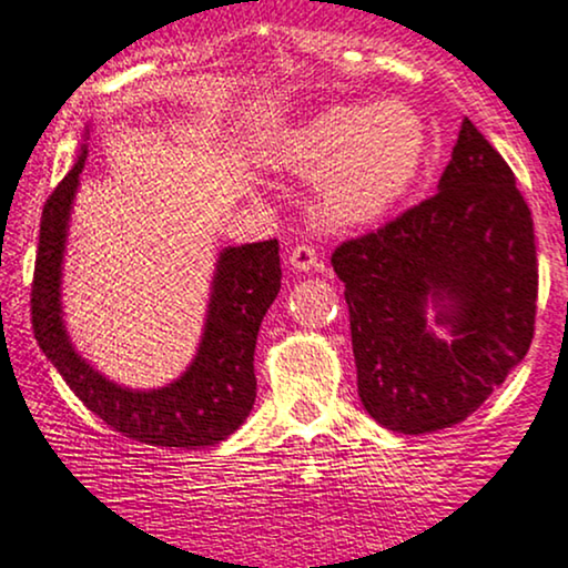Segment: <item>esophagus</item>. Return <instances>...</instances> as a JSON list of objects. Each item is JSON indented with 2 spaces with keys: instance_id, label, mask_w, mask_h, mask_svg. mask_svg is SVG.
<instances>
[{
  "instance_id": "obj_1",
  "label": "esophagus",
  "mask_w": 568,
  "mask_h": 568,
  "mask_svg": "<svg viewBox=\"0 0 568 568\" xmlns=\"http://www.w3.org/2000/svg\"><path fill=\"white\" fill-rule=\"evenodd\" d=\"M290 265H292V271L308 273V271H316L318 265H322V260H318L316 246H311V244H297L295 250L290 252Z\"/></svg>"
}]
</instances>
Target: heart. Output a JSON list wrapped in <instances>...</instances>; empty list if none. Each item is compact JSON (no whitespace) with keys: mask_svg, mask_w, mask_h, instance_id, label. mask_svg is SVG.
Segmentation results:
<instances>
[{"mask_svg":"<svg viewBox=\"0 0 568 568\" xmlns=\"http://www.w3.org/2000/svg\"><path fill=\"white\" fill-rule=\"evenodd\" d=\"M428 153V130L404 103H337L286 130L276 164L322 180L318 212L337 229H366L388 217L412 191Z\"/></svg>","mask_w":568,"mask_h":568,"instance_id":"1","label":"heart"}]
</instances>
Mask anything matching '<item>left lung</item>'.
Instances as JSON below:
<instances>
[{
    "mask_svg": "<svg viewBox=\"0 0 568 568\" xmlns=\"http://www.w3.org/2000/svg\"><path fill=\"white\" fill-rule=\"evenodd\" d=\"M332 265L351 311L358 398L388 430L463 423L535 337V223L508 162L470 119L436 196L339 244Z\"/></svg>",
    "mask_w": 568,
    "mask_h": 568,
    "instance_id": "obj_1",
    "label": "left lung"
}]
</instances>
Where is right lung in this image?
Masks as SVG:
<instances>
[{
	"label": "right lung",
	"instance_id": "add662e5",
	"mask_svg": "<svg viewBox=\"0 0 568 568\" xmlns=\"http://www.w3.org/2000/svg\"><path fill=\"white\" fill-rule=\"evenodd\" d=\"M90 135L87 126L84 138ZM87 145L47 199L31 284V324L39 348L90 412L132 442L151 446H215L242 428L257 396L255 343L265 311L282 290L278 242L225 246L212 273L196 356L162 388H124L73 348L63 318V257L71 206Z\"/></svg>",
	"mask_w": 568,
	"mask_h": 568
}]
</instances>
